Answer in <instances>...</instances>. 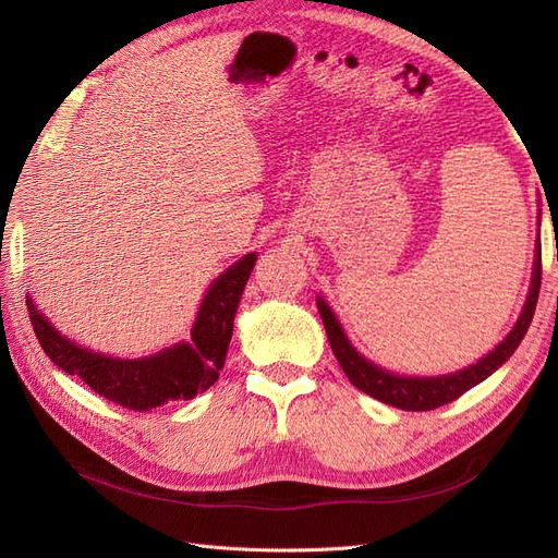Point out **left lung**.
Segmentation results:
<instances>
[{
	"label": "left lung",
	"instance_id": "8db88e82",
	"mask_svg": "<svg viewBox=\"0 0 558 558\" xmlns=\"http://www.w3.org/2000/svg\"><path fill=\"white\" fill-rule=\"evenodd\" d=\"M539 277H543V251H539V238H537L531 291L526 298V305H523L521 316L514 324V328L510 330V335L505 337L494 351H488L486 356L475 365L459 369V373L442 375V377H402V375L388 373V369H381L375 363H369L351 347L340 326V320H337V316L332 314V310L328 307V302L324 298L316 300V307H318L320 320H324L326 326V335H328L335 359L342 365L344 375L353 386L361 388L363 393L373 396L379 402L391 404V408L408 410V412H428L435 408H442L447 402H453L456 398H461L465 391H470L472 386H477L486 377H492L496 369L512 356L533 320L537 295H539Z\"/></svg>",
	"mask_w": 558,
	"mask_h": 558
}]
</instances>
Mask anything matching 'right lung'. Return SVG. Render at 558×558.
Masks as SVG:
<instances>
[{
	"label": "right lung",
	"mask_w": 558,
	"mask_h": 558,
	"mask_svg": "<svg viewBox=\"0 0 558 558\" xmlns=\"http://www.w3.org/2000/svg\"><path fill=\"white\" fill-rule=\"evenodd\" d=\"M256 265V253H246L218 277L202 300L191 330V342H181L146 359H111L78 347L60 335L27 295L32 328L46 356L66 375H76L95 393L134 412H148L170 400H191L216 384L226 363L244 286Z\"/></svg>",
	"instance_id": "add662e5"
}]
</instances>
